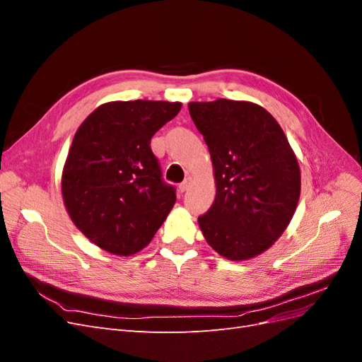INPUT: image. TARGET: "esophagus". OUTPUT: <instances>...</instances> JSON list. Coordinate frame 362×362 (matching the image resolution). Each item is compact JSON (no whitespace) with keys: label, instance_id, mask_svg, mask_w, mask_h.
Masks as SVG:
<instances>
[{"label":"esophagus","instance_id":"34e87169","mask_svg":"<svg viewBox=\"0 0 362 362\" xmlns=\"http://www.w3.org/2000/svg\"><path fill=\"white\" fill-rule=\"evenodd\" d=\"M190 184H192V182H190V180H185L182 184H180V187H178V189H180V192H181V193L187 192V190H189V187H190Z\"/></svg>","mask_w":362,"mask_h":362}]
</instances>
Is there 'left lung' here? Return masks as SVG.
Listing matches in <instances>:
<instances>
[{"label":"left lung","mask_w":362,"mask_h":362,"mask_svg":"<svg viewBox=\"0 0 362 362\" xmlns=\"http://www.w3.org/2000/svg\"><path fill=\"white\" fill-rule=\"evenodd\" d=\"M213 163L216 198L198 217L201 231L229 261L255 258L275 245L294 216L300 169L281 125L249 101L189 103Z\"/></svg>","instance_id":"1"}]
</instances>
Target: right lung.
Wrapping results in <instances>:
<instances>
[{
    "mask_svg": "<svg viewBox=\"0 0 362 362\" xmlns=\"http://www.w3.org/2000/svg\"><path fill=\"white\" fill-rule=\"evenodd\" d=\"M181 107L112 101L76 129L62 172L63 204L74 225L108 254L129 257L146 247L177 201L151 139Z\"/></svg>",
    "mask_w": 362,
    "mask_h": 362,
    "instance_id": "1",
    "label": "right lung"
}]
</instances>
